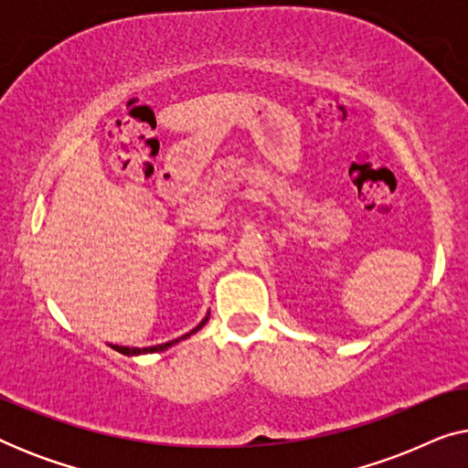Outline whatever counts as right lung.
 Masks as SVG:
<instances>
[{
  "label": "right lung",
  "instance_id": "obj_1",
  "mask_svg": "<svg viewBox=\"0 0 468 468\" xmlns=\"http://www.w3.org/2000/svg\"><path fill=\"white\" fill-rule=\"evenodd\" d=\"M207 322H208V315H207V317H204V319H202V322H200V324H197L194 330H191V332H187V335H183L181 338H175V341H170V343H162V345H155V347H143V349H140V347H119V345H112V349H114V351H119V354H123V356H143V354H155V351H165V349H168V347H172V345H176L178 341H183V338H187V336H191V335H196V332H197V330H200V328H202V325H204V324H207Z\"/></svg>",
  "mask_w": 468,
  "mask_h": 468
}]
</instances>
